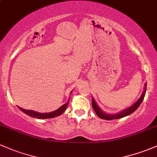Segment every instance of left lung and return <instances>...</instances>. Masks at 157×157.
<instances>
[{"label":"left lung","mask_w":157,"mask_h":157,"mask_svg":"<svg viewBox=\"0 0 157 157\" xmlns=\"http://www.w3.org/2000/svg\"><path fill=\"white\" fill-rule=\"evenodd\" d=\"M146 89H147V83L144 84V90H143L142 94H141V97L140 98L135 102L133 105H132L130 107L127 108V109H124L122 110L121 112H120L118 113H116V114H108L102 110L99 107V105H97V103L96 102V101L94 100V99L92 97V106H93V109L95 111L96 114L98 116L99 118L101 119H104V120H115V119H120V118H122V117H126V116L129 115L131 114L132 113H133L139 107V105H141V102H142L143 99L144 98V96H145V93H146Z\"/></svg>","instance_id":"1"}]
</instances>
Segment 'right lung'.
Segmentation results:
<instances>
[{
    "instance_id": "right-lung-1",
    "label": "right lung",
    "mask_w": 157,
    "mask_h": 157,
    "mask_svg": "<svg viewBox=\"0 0 157 157\" xmlns=\"http://www.w3.org/2000/svg\"><path fill=\"white\" fill-rule=\"evenodd\" d=\"M72 93V91H71ZM70 93V94H71ZM69 101H70V98H69L67 102H66L65 104H63V105L60 106L58 109L54 111V112H48V113H40L34 112V111L32 110H25V109H22L21 107H18V109L25 113V114H28V115L31 116V117H34V118H38V119H48V118H53V117H58V116L61 115L63 114V112L67 109V105L69 104Z\"/></svg>"
}]
</instances>
